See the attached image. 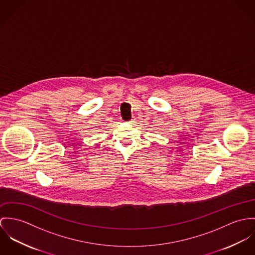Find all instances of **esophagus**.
I'll return each mask as SVG.
<instances>
[{"label":"esophagus","instance_id":"1","mask_svg":"<svg viewBox=\"0 0 255 255\" xmlns=\"http://www.w3.org/2000/svg\"><path fill=\"white\" fill-rule=\"evenodd\" d=\"M134 122H135V119H134V118H132L131 120H129V121H128V123H129V124H133Z\"/></svg>","mask_w":255,"mask_h":255}]
</instances>
